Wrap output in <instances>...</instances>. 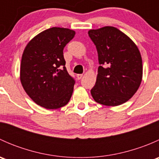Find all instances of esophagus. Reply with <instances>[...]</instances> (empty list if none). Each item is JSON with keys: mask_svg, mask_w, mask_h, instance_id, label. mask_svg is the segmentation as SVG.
Masks as SVG:
<instances>
[{"mask_svg": "<svg viewBox=\"0 0 159 159\" xmlns=\"http://www.w3.org/2000/svg\"><path fill=\"white\" fill-rule=\"evenodd\" d=\"M82 77H83V75H81V74H80V75H77V78H78V80L81 79V78H82Z\"/></svg>", "mask_w": 159, "mask_h": 159, "instance_id": "esophagus-1", "label": "esophagus"}]
</instances>
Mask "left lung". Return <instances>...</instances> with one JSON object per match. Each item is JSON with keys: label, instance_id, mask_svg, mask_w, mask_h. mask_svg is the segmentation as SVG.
<instances>
[{"label": "left lung", "instance_id": "obj_1", "mask_svg": "<svg viewBox=\"0 0 159 159\" xmlns=\"http://www.w3.org/2000/svg\"><path fill=\"white\" fill-rule=\"evenodd\" d=\"M100 66L91 94L96 102L117 106L128 102L142 79V60L139 48L125 34L115 27L90 30Z\"/></svg>", "mask_w": 159, "mask_h": 159}]
</instances>
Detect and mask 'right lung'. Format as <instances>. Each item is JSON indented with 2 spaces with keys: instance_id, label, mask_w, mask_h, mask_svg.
Masks as SVG:
<instances>
[{
  "instance_id": "right-lung-1",
  "label": "right lung",
  "mask_w": 159,
  "mask_h": 159,
  "mask_svg": "<svg viewBox=\"0 0 159 159\" xmlns=\"http://www.w3.org/2000/svg\"><path fill=\"white\" fill-rule=\"evenodd\" d=\"M75 34L68 28H49L32 38L24 50L20 82L30 98L43 108H60L70 99L75 81L65 68L63 50Z\"/></svg>"
}]
</instances>
